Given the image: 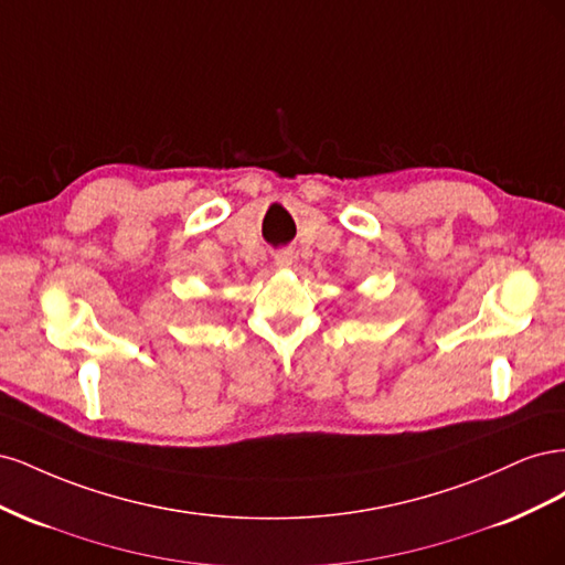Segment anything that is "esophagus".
<instances>
[{
  "instance_id": "1",
  "label": "esophagus",
  "mask_w": 565,
  "mask_h": 565,
  "mask_svg": "<svg viewBox=\"0 0 565 565\" xmlns=\"http://www.w3.org/2000/svg\"><path fill=\"white\" fill-rule=\"evenodd\" d=\"M292 262H295V256L289 249H280L273 254V264H276V268H289L292 266Z\"/></svg>"
}]
</instances>
